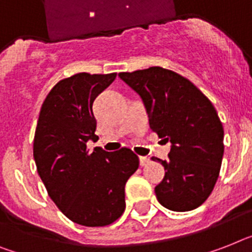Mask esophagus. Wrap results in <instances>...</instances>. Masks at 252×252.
Returning <instances> with one entry per match:
<instances>
[{
    "mask_svg": "<svg viewBox=\"0 0 252 252\" xmlns=\"http://www.w3.org/2000/svg\"><path fill=\"white\" fill-rule=\"evenodd\" d=\"M139 161H140V166H147L149 163L148 157H139Z\"/></svg>",
    "mask_w": 252,
    "mask_h": 252,
    "instance_id": "obj_1",
    "label": "esophagus"
}]
</instances>
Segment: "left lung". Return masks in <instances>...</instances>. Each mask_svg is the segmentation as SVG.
I'll use <instances>...</instances> for the list:
<instances>
[{
  "instance_id": "left-lung-1",
  "label": "left lung",
  "mask_w": 252,
  "mask_h": 252,
  "mask_svg": "<svg viewBox=\"0 0 252 252\" xmlns=\"http://www.w3.org/2000/svg\"><path fill=\"white\" fill-rule=\"evenodd\" d=\"M118 77L144 103L149 125L158 138L171 143L167 161L155 188L163 207L190 211L202 205L219 178L224 155V128L213 103L186 77L151 66Z\"/></svg>"
}]
</instances>
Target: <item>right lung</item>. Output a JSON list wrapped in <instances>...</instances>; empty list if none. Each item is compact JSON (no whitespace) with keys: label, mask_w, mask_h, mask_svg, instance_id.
Returning <instances> with one entry per match:
<instances>
[{"label":"right lung","mask_w":252,"mask_h":252,"mask_svg":"<svg viewBox=\"0 0 252 252\" xmlns=\"http://www.w3.org/2000/svg\"><path fill=\"white\" fill-rule=\"evenodd\" d=\"M117 73H77L59 81L43 101L37 122L33 157L37 171L58 209L73 223L109 225L124 214L125 184L139 167L128 148L107 152L94 139L93 103Z\"/></svg>","instance_id":"right-lung-1"}]
</instances>
